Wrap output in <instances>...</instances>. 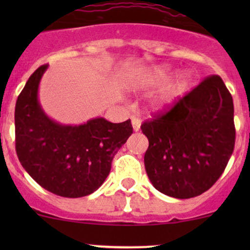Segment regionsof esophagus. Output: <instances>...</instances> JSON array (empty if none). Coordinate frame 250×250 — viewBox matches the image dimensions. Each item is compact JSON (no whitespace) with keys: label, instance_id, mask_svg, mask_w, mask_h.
Wrapping results in <instances>:
<instances>
[{"label":"esophagus","instance_id":"1","mask_svg":"<svg viewBox=\"0 0 250 250\" xmlns=\"http://www.w3.org/2000/svg\"><path fill=\"white\" fill-rule=\"evenodd\" d=\"M131 125H133L134 131H139L141 127V120L136 116H131Z\"/></svg>","mask_w":250,"mask_h":250}]
</instances>
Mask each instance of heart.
<instances>
[{
	"label": "heart",
	"instance_id": "obj_1",
	"mask_svg": "<svg viewBox=\"0 0 250 250\" xmlns=\"http://www.w3.org/2000/svg\"><path fill=\"white\" fill-rule=\"evenodd\" d=\"M168 69L167 68H161V69H157L156 70V75L155 77H157V79H162V77H168Z\"/></svg>",
	"mask_w": 250,
	"mask_h": 250
}]
</instances>
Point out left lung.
Returning <instances> with one entry per match:
<instances>
[{
  "label": "left lung",
  "instance_id": "obj_1",
  "mask_svg": "<svg viewBox=\"0 0 250 250\" xmlns=\"http://www.w3.org/2000/svg\"><path fill=\"white\" fill-rule=\"evenodd\" d=\"M141 129L154 187L176 199L199 196L219 180L233 154V97L220 76H208Z\"/></svg>",
  "mask_w": 250,
  "mask_h": 250
}]
</instances>
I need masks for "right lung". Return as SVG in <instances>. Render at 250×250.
<instances>
[{
    "label": "right lung",
    "instance_id": "obj_1",
    "mask_svg": "<svg viewBox=\"0 0 250 250\" xmlns=\"http://www.w3.org/2000/svg\"><path fill=\"white\" fill-rule=\"evenodd\" d=\"M48 68L31 74L15 107V148L22 167L50 193L82 197L99 189L110 173L111 161L133 134L130 120L111 123L103 117L80 125H63L49 119L37 91Z\"/></svg>",
    "mask_w": 250,
    "mask_h": 250
}]
</instances>
